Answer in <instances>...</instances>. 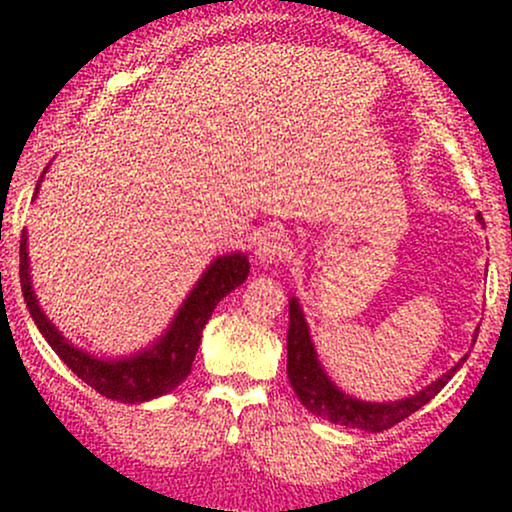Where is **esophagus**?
Instances as JSON below:
<instances>
[{
  "label": "esophagus",
  "instance_id": "34e87169",
  "mask_svg": "<svg viewBox=\"0 0 512 512\" xmlns=\"http://www.w3.org/2000/svg\"><path fill=\"white\" fill-rule=\"evenodd\" d=\"M286 255V243L284 236L279 231H264L255 243V262L262 264V267H269V264H276L284 260Z\"/></svg>",
  "mask_w": 512,
  "mask_h": 512
}]
</instances>
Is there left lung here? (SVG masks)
I'll use <instances>...</instances> for the list:
<instances>
[{
  "label": "left lung",
  "instance_id": "left-lung-1",
  "mask_svg": "<svg viewBox=\"0 0 512 512\" xmlns=\"http://www.w3.org/2000/svg\"><path fill=\"white\" fill-rule=\"evenodd\" d=\"M477 221L484 223L481 214L477 216ZM477 334L479 332H474L472 342H477ZM286 351H289V361H286L289 383L305 409L313 411L320 419L330 421V424L358 428V431L370 433L387 431V428H392L399 424V421L407 419L409 414L419 411L424 404L431 402L445 385H448V380L455 375V370H460L462 363L467 361V356L460 358L448 373H443L438 380H433L431 385H426L424 390H419L411 397L395 399V402H366V399H358L354 395H349V392H344L342 387L327 375L320 356H317L313 337H310L308 320H305L303 308L296 296L289 298V334H286Z\"/></svg>",
  "mask_w": 512,
  "mask_h": 512
}]
</instances>
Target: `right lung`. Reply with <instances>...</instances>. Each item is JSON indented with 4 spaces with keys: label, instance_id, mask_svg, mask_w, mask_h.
Segmentation results:
<instances>
[{
    "label": "right lung",
    "instance_id": "right-lung-1",
    "mask_svg": "<svg viewBox=\"0 0 512 512\" xmlns=\"http://www.w3.org/2000/svg\"><path fill=\"white\" fill-rule=\"evenodd\" d=\"M50 168V166H48ZM48 168L40 175L35 185L38 197L40 182H43ZM21 291L23 301L28 305L33 322L38 325L45 342L52 346L57 356L72 368L76 378L84 380L93 390L101 392L103 397L117 399L125 404L149 402L161 395H168L175 390L182 380L190 375L192 361L202 342V330L209 322L211 313L219 305L221 298H226L233 289H238L250 274V262L245 252H231V255L216 257L214 262L204 269L197 284L187 293V298L175 313L170 325L163 330L161 337L154 344L144 346L142 351H134L129 356L120 358H103L93 356L91 351L79 349L69 342L64 334L52 325V320L40 308L38 296L33 291L31 281V257H28V233H21Z\"/></svg>",
    "mask_w": 512,
    "mask_h": 512
}]
</instances>
